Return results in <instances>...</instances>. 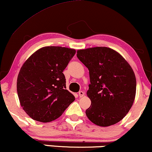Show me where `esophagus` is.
<instances>
[{"mask_svg":"<svg viewBox=\"0 0 152 152\" xmlns=\"http://www.w3.org/2000/svg\"><path fill=\"white\" fill-rule=\"evenodd\" d=\"M85 94V93L84 92V91H79V96L80 97H82Z\"/></svg>","mask_w":152,"mask_h":152,"instance_id":"obj_1","label":"esophagus"}]
</instances>
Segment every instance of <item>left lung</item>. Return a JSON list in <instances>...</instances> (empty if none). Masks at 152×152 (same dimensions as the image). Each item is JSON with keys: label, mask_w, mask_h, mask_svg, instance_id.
I'll list each match as a JSON object with an SVG mask.
<instances>
[{"label": "left lung", "mask_w": 152, "mask_h": 152, "mask_svg": "<svg viewBox=\"0 0 152 152\" xmlns=\"http://www.w3.org/2000/svg\"><path fill=\"white\" fill-rule=\"evenodd\" d=\"M77 57L89 72L87 94L91 104L86 110L87 118L102 127L118 123L135 98L136 78L132 68L121 54L107 47L78 50Z\"/></svg>", "instance_id": "left-lung-1"}]
</instances>
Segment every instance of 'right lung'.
Instances as JSON below:
<instances>
[{
  "label": "right lung",
  "mask_w": 152,
  "mask_h": 152,
  "mask_svg": "<svg viewBox=\"0 0 152 152\" xmlns=\"http://www.w3.org/2000/svg\"><path fill=\"white\" fill-rule=\"evenodd\" d=\"M76 50L45 46L24 62L17 80L20 105L29 117L48 123L59 118L75 101L63 72Z\"/></svg>",
  "instance_id": "right-lung-1"
}]
</instances>
